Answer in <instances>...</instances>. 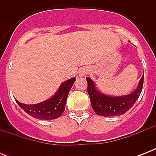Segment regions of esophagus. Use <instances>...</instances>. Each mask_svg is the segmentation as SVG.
I'll list each match as a JSON object with an SVG mask.
<instances>
[{
  "label": "esophagus",
  "instance_id": "esophagus-1",
  "mask_svg": "<svg viewBox=\"0 0 156 156\" xmlns=\"http://www.w3.org/2000/svg\"><path fill=\"white\" fill-rule=\"evenodd\" d=\"M87 73H88L87 69L82 68L81 69H79V71H78V75H79V77H83V76H85Z\"/></svg>",
  "mask_w": 156,
  "mask_h": 156
}]
</instances>
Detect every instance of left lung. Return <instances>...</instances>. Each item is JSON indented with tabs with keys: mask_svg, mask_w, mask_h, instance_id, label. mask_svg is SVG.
I'll use <instances>...</instances> for the list:
<instances>
[{
	"mask_svg": "<svg viewBox=\"0 0 156 156\" xmlns=\"http://www.w3.org/2000/svg\"><path fill=\"white\" fill-rule=\"evenodd\" d=\"M143 77L144 73L134 91L121 96H112L104 94L96 88L95 82L87 77V92L90 96L92 108L95 113L102 116H120L126 113L135 104L136 100H138L142 92Z\"/></svg>",
	"mask_w": 156,
	"mask_h": 156,
	"instance_id": "left-lung-1",
	"label": "left lung"
}]
</instances>
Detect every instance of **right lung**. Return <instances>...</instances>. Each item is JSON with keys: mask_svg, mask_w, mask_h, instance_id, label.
Here are the masks:
<instances>
[{"mask_svg": "<svg viewBox=\"0 0 156 156\" xmlns=\"http://www.w3.org/2000/svg\"><path fill=\"white\" fill-rule=\"evenodd\" d=\"M75 80L76 77H73L65 81L59 87L55 95L43 102L35 104H25L17 100L16 102L27 113L36 119L51 121L58 118L65 111L67 96Z\"/></svg>", "mask_w": 156, "mask_h": 156, "instance_id": "right-lung-1", "label": "right lung"}]
</instances>
